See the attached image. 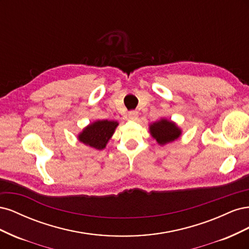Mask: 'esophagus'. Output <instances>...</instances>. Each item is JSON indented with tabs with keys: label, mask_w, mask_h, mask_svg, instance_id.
Listing matches in <instances>:
<instances>
[{
	"label": "esophagus",
	"mask_w": 249,
	"mask_h": 249,
	"mask_svg": "<svg viewBox=\"0 0 249 249\" xmlns=\"http://www.w3.org/2000/svg\"><path fill=\"white\" fill-rule=\"evenodd\" d=\"M129 118L132 119V120H136L138 118V111L129 112Z\"/></svg>",
	"instance_id": "esophagus-1"
}]
</instances>
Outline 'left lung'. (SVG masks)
I'll return each mask as SVG.
<instances>
[{
    "mask_svg": "<svg viewBox=\"0 0 249 249\" xmlns=\"http://www.w3.org/2000/svg\"><path fill=\"white\" fill-rule=\"evenodd\" d=\"M149 133L160 145H164L177 140L182 134V130L171 120L162 118L149 125Z\"/></svg>",
    "mask_w": 249,
    "mask_h": 249,
    "instance_id": "8db88e82",
    "label": "left lung"
}]
</instances>
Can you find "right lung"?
I'll list each match as a JSON object with an SVG mask.
<instances>
[{
  "label": "right lung",
  "instance_id": "obj_1",
  "mask_svg": "<svg viewBox=\"0 0 249 249\" xmlns=\"http://www.w3.org/2000/svg\"><path fill=\"white\" fill-rule=\"evenodd\" d=\"M117 122L113 120H96L90 124L79 135L78 139L84 144L95 149H104L114 134Z\"/></svg>",
  "mask_w": 249,
  "mask_h": 249
}]
</instances>
